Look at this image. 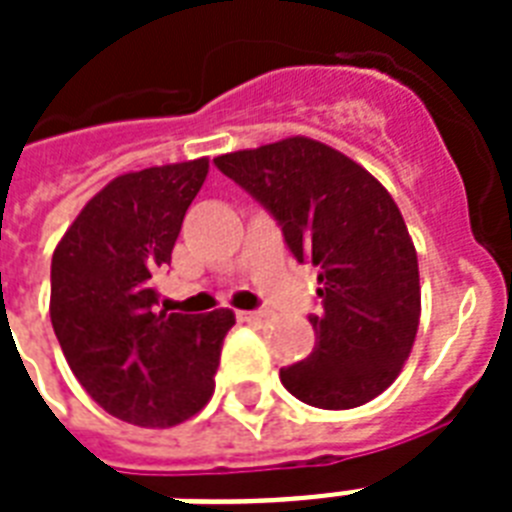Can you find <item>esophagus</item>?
Returning a JSON list of instances; mask_svg holds the SVG:
<instances>
[{"label": "esophagus", "mask_w": 512, "mask_h": 512, "mask_svg": "<svg viewBox=\"0 0 512 512\" xmlns=\"http://www.w3.org/2000/svg\"><path fill=\"white\" fill-rule=\"evenodd\" d=\"M268 313L263 311H236V319L247 321V324H255V321H263Z\"/></svg>", "instance_id": "1"}]
</instances>
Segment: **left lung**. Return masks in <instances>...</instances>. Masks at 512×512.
Returning <instances> with one entry per match:
<instances>
[{
	"label": "left lung",
	"instance_id": "left-lung-1",
	"mask_svg": "<svg viewBox=\"0 0 512 512\" xmlns=\"http://www.w3.org/2000/svg\"><path fill=\"white\" fill-rule=\"evenodd\" d=\"M279 220L300 263L319 268L316 348L281 369L319 409H353L393 385L420 327L417 249L385 185L350 156L292 135L215 159Z\"/></svg>",
	"mask_w": 512,
	"mask_h": 512
}]
</instances>
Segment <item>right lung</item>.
<instances>
[{
    "instance_id": "add662e5",
    "label": "right lung",
    "mask_w": 512,
    "mask_h": 512,
    "mask_svg": "<svg viewBox=\"0 0 512 512\" xmlns=\"http://www.w3.org/2000/svg\"><path fill=\"white\" fill-rule=\"evenodd\" d=\"M207 172L201 156L114 177L52 252L50 319L63 356L108 414L140 428H172L207 406L236 324L228 308L156 311L154 276Z\"/></svg>"
}]
</instances>
